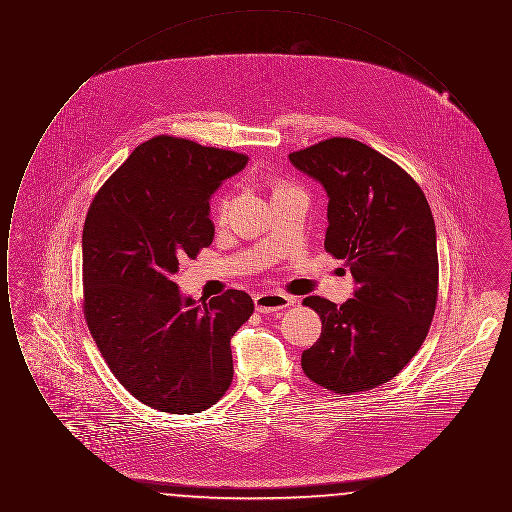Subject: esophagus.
Segmentation results:
<instances>
[{
    "label": "esophagus",
    "instance_id": "1",
    "mask_svg": "<svg viewBox=\"0 0 512 512\" xmlns=\"http://www.w3.org/2000/svg\"><path fill=\"white\" fill-rule=\"evenodd\" d=\"M295 303V299L284 293L263 292L255 295V309L259 313H274L282 311Z\"/></svg>",
    "mask_w": 512,
    "mask_h": 512
}]
</instances>
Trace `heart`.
<instances>
[{"label": "heart", "mask_w": 512, "mask_h": 512, "mask_svg": "<svg viewBox=\"0 0 512 512\" xmlns=\"http://www.w3.org/2000/svg\"><path fill=\"white\" fill-rule=\"evenodd\" d=\"M220 205H222V207H224V201H220Z\"/></svg>", "instance_id": "1"}]
</instances>
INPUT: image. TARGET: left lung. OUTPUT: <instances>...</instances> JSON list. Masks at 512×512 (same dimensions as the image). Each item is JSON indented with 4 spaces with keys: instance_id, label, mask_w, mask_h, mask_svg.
Listing matches in <instances>:
<instances>
[{
    "instance_id": "obj_1",
    "label": "left lung",
    "mask_w": 512,
    "mask_h": 512,
    "mask_svg": "<svg viewBox=\"0 0 512 512\" xmlns=\"http://www.w3.org/2000/svg\"><path fill=\"white\" fill-rule=\"evenodd\" d=\"M297 171L328 195L324 247L345 259L357 290L340 307L309 295L322 334L301 366L334 393L386 384L414 357L438 301V240L430 205L413 178L376 149L330 138L290 153Z\"/></svg>"
}]
</instances>
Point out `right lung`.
I'll return each instance as SVG.
<instances>
[{
  "label": "right lung",
  "mask_w": 512,
  "mask_h": 512,
  "mask_svg": "<svg viewBox=\"0 0 512 512\" xmlns=\"http://www.w3.org/2000/svg\"><path fill=\"white\" fill-rule=\"evenodd\" d=\"M242 153L157 136L136 147L94 197L82 232L84 317L117 380L147 407L199 413L234 374L230 340L253 313L228 290L182 295L178 259L215 238L209 201L244 171Z\"/></svg>",
  "instance_id": "obj_1"
}]
</instances>
